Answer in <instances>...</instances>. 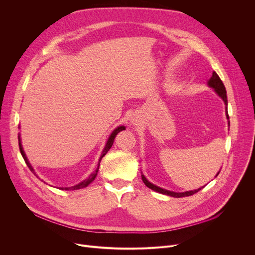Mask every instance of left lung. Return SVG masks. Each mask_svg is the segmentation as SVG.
Here are the masks:
<instances>
[{
	"instance_id": "obj_1",
	"label": "left lung",
	"mask_w": 255,
	"mask_h": 255,
	"mask_svg": "<svg viewBox=\"0 0 255 255\" xmlns=\"http://www.w3.org/2000/svg\"><path fill=\"white\" fill-rule=\"evenodd\" d=\"M208 86L210 88H212L214 91H215L217 93V95L223 100L224 104H225V113H226V119L230 120V117H229V114H227V96H226V90H225V87L222 83V80L220 79V77L218 76V74L214 71L211 78L208 80ZM229 126H230V121H229ZM219 172L216 175V177L219 175ZM141 179L144 183V185L148 187V188L156 191V192H159L161 194H165V195H168V196H172V197H185V196H189V195H192L196 192H198L200 189L204 188V187H202V188H198V189H195V190H191V191H185V192H175V191H169V190H166V189H163V188H160V187L154 185L153 183L149 182L148 180H146V178L141 175Z\"/></svg>"
}]
</instances>
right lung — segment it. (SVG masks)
Returning a JSON list of instances; mask_svg holds the SVG:
<instances>
[{
  "label": "right lung",
  "mask_w": 255,
  "mask_h": 255,
  "mask_svg": "<svg viewBox=\"0 0 255 255\" xmlns=\"http://www.w3.org/2000/svg\"><path fill=\"white\" fill-rule=\"evenodd\" d=\"M122 130H125V126H119V127H117V128L111 133V135H110L109 139H107V141H106V143H105V146H104V149H103V151H102V153H101V156H100V159H99V162H98V166H97V168L95 169V171H93L86 180H84L83 182L78 183L77 185H74V186H71V187H60V189H61V190H77V189H82V188H85V187L89 186L94 180H95V178H96V176H97V173H98V170H99L101 159L103 158V156H105V154H106L107 152L110 151V149L112 148V145H113V143H114V140H115V138H116V135L118 134V133H119L120 131H122ZM18 144H19V150H20L21 156H22L23 160L25 161L26 165H28V167L30 168V170L33 171L34 175L37 177V175H36V172H35L33 166L31 165L30 161L28 160V158H26L25 153H24V151H23V149H22L21 138H20V135H19V134H18ZM44 183H45V182H44Z\"/></svg>",
  "instance_id": "1"
}]
</instances>
